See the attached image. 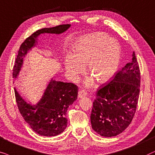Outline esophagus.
<instances>
[{
  "instance_id": "esophagus-1",
  "label": "esophagus",
  "mask_w": 155,
  "mask_h": 155,
  "mask_svg": "<svg viewBox=\"0 0 155 155\" xmlns=\"http://www.w3.org/2000/svg\"><path fill=\"white\" fill-rule=\"evenodd\" d=\"M87 95V92L84 90H80L79 91V94H78V97L79 98H82V97L86 96Z\"/></svg>"
}]
</instances>
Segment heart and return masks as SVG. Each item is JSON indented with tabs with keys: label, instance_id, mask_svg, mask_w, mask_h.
<instances>
[{
	"label": "heart",
	"instance_id": "1",
	"mask_svg": "<svg viewBox=\"0 0 155 155\" xmlns=\"http://www.w3.org/2000/svg\"><path fill=\"white\" fill-rule=\"evenodd\" d=\"M121 49L116 40L104 32H95L84 36L76 45L74 54L65 57L64 65L68 76L73 81L79 79L87 64V70L100 83L110 79L118 67ZM94 83L92 77L86 85Z\"/></svg>",
	"mask_w": 155,
	"mask_h": 155
}]
</instances>
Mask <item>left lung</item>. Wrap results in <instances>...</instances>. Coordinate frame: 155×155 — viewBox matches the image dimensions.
<instances>
[{
  "label": "left lung",
  "mask_w": 155,
  "mask_h": 155,
  "mask_svg": "<svg viewBox=\"0 0 155 155\" xmlns=\"http://www.w3.org/2000/svg\"><path fill=\"white\" fill-rule=\"evenodd\" d=\"M132 61L99 88L91 114L92 128L110 137L123 133L132 122L140 94V73L135 51Z\"/></svg>",
  "instance_id": "obj_1"
}]
</instances>
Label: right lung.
<instances>
[{
  "label": "right lung",
  "instance_id": "add662e5",
  "mask_svg": "<svg viewBox=\"0 0 155 155\" xmlns=\"http://www.w3.org/2000/svg\"><path fill=\"white\" fill-rule=\"evenodd\" d=\"M70 27L71 25L67 24L43 28L27 38L18 51L13 67V79H18L26 55L38 44V37L41 34L60 35ZM14 89L20 114L33 131L47 137L63 133L67 126L66 115L68 108L77 99L78 87L75 84L58 81L51 78L40 100L35 102L27 101L15 88Z\"/></svg>",
  "mask_w": 155,
  "mask_h": 155
}]
</instances>
